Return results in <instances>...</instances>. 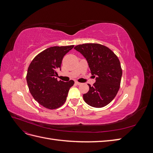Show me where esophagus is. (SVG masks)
<instances>
[{
	"instance_id": "34e87169",
	"label": "esophagus",
	"mask_w": 153,
	"mask_h": 153,
	"mask_svg": "<svg viewBox=\"0 0 153 153\" xmlns=\"http://www.w3.org/2000/svg\"><path fill=\"white\" fill-rule=\"evenodd\" d=\"M75 84H76V85H81V84H82L81 83L78 82H77V81H76V82H75Z\"/></svg>"
}]
</instances>
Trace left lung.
I'll use <instances>...</instances> for the list:
<instances>
[{"mask_svg":"<svg viewBox=\"0 0 153 153\" xmlns=\"http://www.w3.org/2000/svg\"><path fill=\"white\" fill-rule=\"evenodd\" d=\"M87 59L96 82L83 95L85 103L95 108L109 104L117 95L123 74L119 59L112 50L98 43L78 45L74 48Z\"/></svg>","mask_w":153,"mask_h":153,"instance_id":"obj_1","label":"left lung"}]
</instances>
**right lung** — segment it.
I'll use <instances>...</instances> for the list:
<instances>
[{
    "instance_id": "right-lung-1",
    "label": "right lung",
    "mask_w": 153,
    "mask_h": 153,
    "mask_svg": "<svg viewBox=\"0 0 153 153\" xmlns=\"http://www.w3.org/2000/svg\"><path fill=\"white\" fill-rule=\"evenodd\" d=\"M74 45L52 47L43 50L32 60L27 73V82L36 101L48 109H56L65 103L73 80L58 81L55 76L61 69L62 59Z\"/></svg>"
}]
</instances>
